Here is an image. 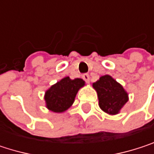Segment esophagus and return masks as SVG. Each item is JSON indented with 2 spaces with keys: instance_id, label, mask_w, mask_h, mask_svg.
Returning <instances> with one entry per match:
<instances>
[{
  "instance_id": "34e87169",
  "label": "esophagus",
  "mask_w": 154,
  "mask_h": 154,
  "mask_svg": "<svg viewBox=\"0 0 154 154\" xmlns=\"http://www.w3.org/2000/svg\"><path fill=\"white\" fill-rule=\"evenodd\" d=\"M82 78L86 82V83H89V81H90V77H89V75L88 74H83L82 75Z\"/></svg>"
}]
</instances>
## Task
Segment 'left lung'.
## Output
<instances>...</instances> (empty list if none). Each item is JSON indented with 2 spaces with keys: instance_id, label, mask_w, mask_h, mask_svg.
Instances as JSON below:
<instances>
[{
  "instance_id": "8db88e82",
  "label": "left lung",
  "mask_w": 154,
  "mask_h": 154,
  "mask_svg": "<svg viewBox=\"0 0 154 154\" xmlns=\"http://www.w3.org/2000/svg\"><path fill=\"white\" fill-rule=\"evenodd\" d=\"M93 87L97 92L99 106L108 114H118L128 101V94L123 86L109 75L100 77Z\"/></svg>"
}]
</instances>
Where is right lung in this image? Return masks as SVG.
Wrapping results in <instances>:
<instances>
[{
  "label": "right lung",
  "instance_id": "1",
  "mask_svg": "<svg viewBox=\"0 0 154 154\" xmlns=\"http://www.w3.org/2000/svg\"><path fill=\"white\" fill-rule=\"evenodd\" d=\"M84 85L85 81L81 78H62L45 92L46 108L53 112H64L73 104L78 90Z\"/></svg>",
  "mask_w": 154,
  "mask_h": 154
}]
</instances>
